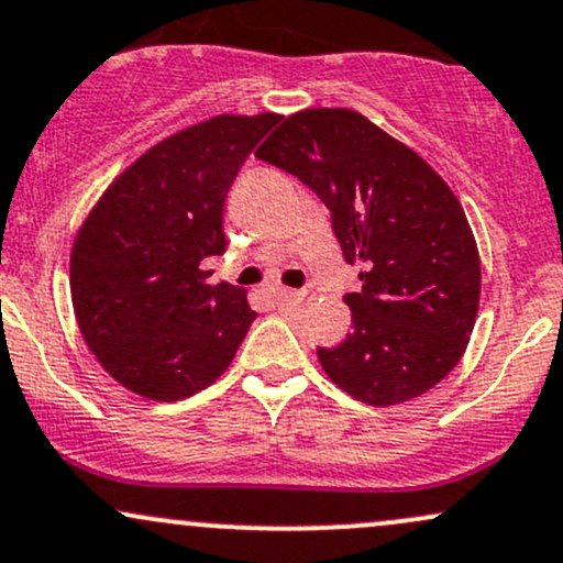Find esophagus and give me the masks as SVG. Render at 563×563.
<instances>
[{
	"label": "esophagus",
	"mask_w": 563,
	"mask_h": 563,
	"mask_svg": "<svg viewBox=\"0 0 563 563\" xmlns=\"http://www.w3.org/2000/svg\"><path fill=\"white\" fill-rule=\"evenodd\" d=\"M306 297H308L306 289H282L279 292L282 302H306Z\"/></svg>",
	"instance_id": "34e87169"
}]
</instances>
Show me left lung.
Returning a JSON list of instances; mask_svg holds the SVG:
<instances>
[{
  "mask_svg": "<svg viewBox=\"0 0 563 563\" xmlns=\"http://www.w3.org/2000/svg\"><path fill=\"white\" fill-rule=\"evenodd\" d=\"M255 157L300 178L332 213L361 292H347L353 332L319 347L329 379L387 408L445 379L479 310V250L464 208L438 170L347 108L295 112Z\"/></svg>",
  "mask_w": 563,
  "mask_h": 563,
  "instance_id": "8db88e82",
  "label": "left lung"
}]
</instances>
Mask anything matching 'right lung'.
<instances>
[{"label":"right lung","instance_id":"right-lung-1","mask_svg":"<svg viewBox=\"0 0 563 563\" xmlns=\"http://www.w3.org/2000/svg\"><path fill=\"white\" fill-rule=\"evenodd\" d=\"M276 112L216 115L163 139L104 189L70 250L78 329L99 366L142 398L174 402L210 387L255 310L234 284H208L223 255V202Z\"/></svg>","mask_w":563,"mask_h":563}]
</instances>
